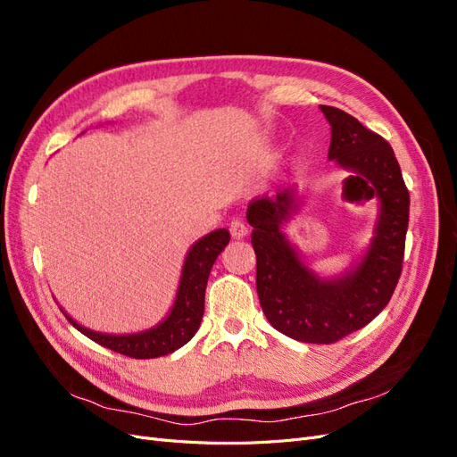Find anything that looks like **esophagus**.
Listing matches in <instances>:
<instances>
[{"instance_id":"1","label":"esophagus","mask_w":457,"mask_h":457,"mask_svg":"<svg viewBox=\"0 0 457 457\" xmlns=\"http://www.w3.org/2000/svg\"><path fill=\"white\" fill-rule=\"evenodd\" d=\"M228 230L234 238H244L247 234V223L244 219H232L230 225H228Z\"/></svg>"}]
</instances>
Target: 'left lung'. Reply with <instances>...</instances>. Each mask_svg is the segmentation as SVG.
Returning a JSON list of instances; mask_svg holds the SVG:
<instances>
[{"label":"left lung","instance_id":"obj_1","mask_svg":"<svg viewBox=\"0 0 457 457\" xmlns=\"http://www.w3.org/2000/svg\"><path fill=\"white\" fill-rule=\"evenodd\" d=\"M331 126L328 158L353 170L343 196L351 202L379 198L381 213L366 257L337 280H318L299 261L280 230L294 207L292 190L247 205L257 255V294L267 320L280 334L329 345L364 328L391 301L403 272L410 192L391 145L336 106H320Z\"/></svg>","mask_w":457,"mask_h":457}]
</instances>
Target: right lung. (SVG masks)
<instances>
[{"label": "right lung", "mask_w": 457, "mask_h": 457, "mask_svg": "<svg viewBox=\"0 0 457 457\" xmlns=\"http://www.w3.org/2000/svg\"><path fill=\"white\" fill-rule=\"evenodd\" d=\"M228 240V230L219 228L192 245L183 267L175 305L170 316L156 328L131 336H106L76 324L71 316L66 318L81 334L114 353L129 358H158L170 354L187 345L198 331L204 316L207 278H210L217 255L225 250Z\"/></svg>", "instance_id": "add662e5"}]
</instances>
